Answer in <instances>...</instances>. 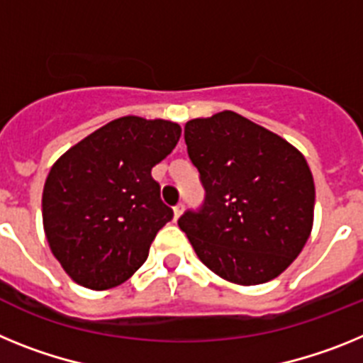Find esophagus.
<instances>
[{
	"instance_id": "obj_1",
	"label": "esophagus",
	"mask_w": 363,
	"mask_h": 363,
	"mask_svg": "<svg viewBox=\"0 0 363 363\" xmlns=\"http://www.w3.org/2000/svg\"><path fill=\"white\" fill-rule=\"evenodd\" d=\"M182 210H184V204H182V203H179V204H177V206L173 208V219L177 220V219H179V217H181Z\"/></svg>"
}]
</instances>
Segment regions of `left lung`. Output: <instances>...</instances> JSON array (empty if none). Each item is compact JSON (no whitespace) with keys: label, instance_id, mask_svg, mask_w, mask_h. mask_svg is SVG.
Returning a JSON list of instances; mask_svg holds the SVG:
<instances>
[{"label":"left lung","instance_id":"1","mask_svg":"<svg viewBox=\"0 0 363 363\" xmlns=\"http://www.w3.org/2000/svg\"><path fill=\"white\" fill-rule=\"evenodd\" d=\"M204 201L179 226L208 269L226 281L259 285L277 277L305 247L314 181L305 157L234 111L184 128Z\"/></svg>","mask_w":363,"mask_h":363}]
</instances>
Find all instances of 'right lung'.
Instances as JSON below:
<instances>
[{
  "label": "right lung",
  "instance_id": "add662e5",
  "mask_svg": "<svg viewBox=\"0 0 363 363\" xmlns=\"http://www.w3.org/2000/svg\"><path fill=\"white\" fill-rule=\"evenodd\" d=\"M179 138V124L122 116L50 168L43 186V228L55 257L78 285L111 289L147 259L157 232L173 219L151 168Z\"/></svg>",
  "mask_w": 363,
  "mask_h": 363
}]
</instances>
